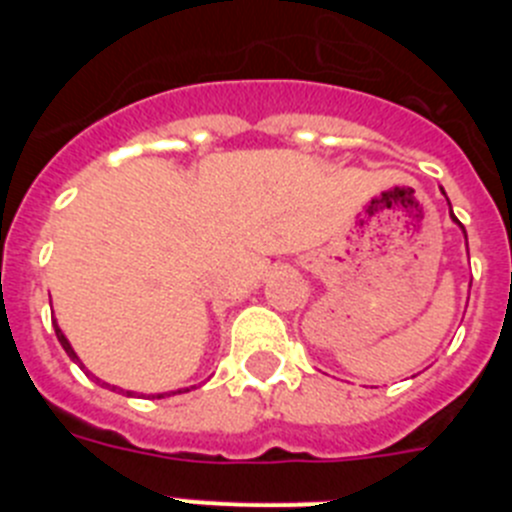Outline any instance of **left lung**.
Returning a JSON list of instances; mask_svg holds the SVG:
<instances>
[{
  "label": "left lung",
  "instance_id": "left-lung-1",
  "mask_svg": "<svg viewBox=\"0 0 512 512\" xmlns=\"http://www.w3.org/2000/svg\"><path fill=\"white\" fill-rule=\"evenodd\" d=\"M451 217H454V212H451ZM454 220H456V217H454ZM456 223H459V220H456ZM461 225V223H459Z\"/></svg>",
  "mask_w": 512,
  "mask_h": 512
}]
</instances>
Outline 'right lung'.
Instances as JSON below:
<instances>
[{
  "label": "right lung",
  "mask_w": 512,
  "mask_h": 512,
  "mask_svg": "<svg viewBox=\"0 0 512 512\" xmlns=\"http://www.w3.org/2000/svg\"><path fill=\"white\" fill-rule=\"evenodd\" d=\"M56 336H58V341H61L63 351H66V354H69L71 359H74V361H79V356L74 354V348H71V343L66 341V336H63V333H61V328H58V325H56ZM179 392H187V390H179ZM128 395H130V392H128ZM156 397H164V395H156Z\"/></svg>",
  "instance_id": "1"
}]
</instances>
